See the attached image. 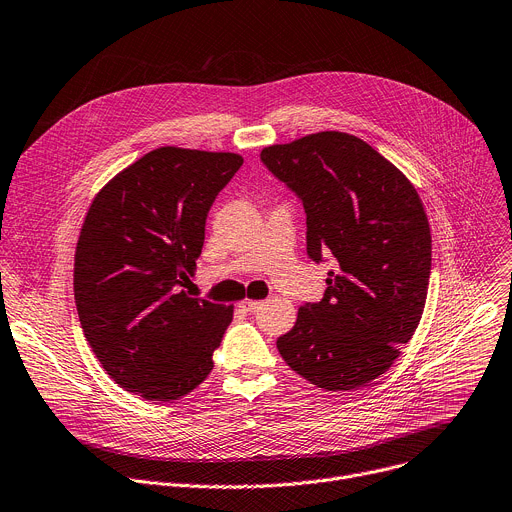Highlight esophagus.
<instances>
[{
    "label": "esophagus",
    "instance_id": "34e87169",
    "mask_svg": "<svg viewBox=\"0 0 512 512\" xmlns=\"http://www.w3.org/2000/svg\"><path fill=\"white\" fill-rule=\"evenodd\" d=\"M241 306H243V309H245L247 313H253L255 309H259L261 302H259V300H249V298H245V300L241 302Z\"/></svg>",
    "mask_w": 512,
    "mask_h": 512
}]
</instances>
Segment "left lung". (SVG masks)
Wrapping results in <instances>:
<instances>
[{
    "instance_id": "1",
    "label": "left lung",
    "mask_w": 512,
    "mask_h": 512,
    "mask_svg": "<svg viewBox=\"0 0 512 512\" xmlns=\"http://www.w3.org/2000/svg\"><path fill=\"white\" fill-rule=\"evenodd\" d=\"M261 160L302 201L309 257L337 261L323 298L300 306L278 350L321 389L364 387L422 319L432 263L422 199L395 164L344 131L267 146Z\"/></svg>"
}]
</instances>
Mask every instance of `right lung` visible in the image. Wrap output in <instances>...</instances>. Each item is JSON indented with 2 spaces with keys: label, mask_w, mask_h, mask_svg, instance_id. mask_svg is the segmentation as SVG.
<instances>
[{
  "label": "right lung",
  "mask_w": 512,
  "mask_h": 512,
  "mask_svg": "<svg viewBox=\"0 0 512 512\" xmlns=\"http://www.w3.org/2000/svg\"><path fill=\"white\" fill-rule=\"evenodd\" d=\"M241 164L232 152L164 146L92 199L76 247V309L92 352L125 391L164 403L212 372L232 306L183 286L212 203Z\"/></svg>",
  "instance_id": "add662e5"
}]
</instances>
